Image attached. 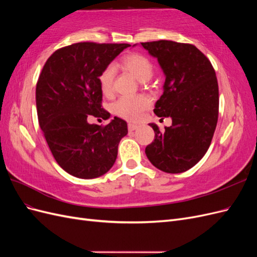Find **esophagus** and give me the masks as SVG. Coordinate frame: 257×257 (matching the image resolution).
Returning <instances> with one entry per match:
<instances>
[{
    "mask_svg": "<svg viewBox=\"0 0 257 257\" xmlns=\"http://www.w3.org/2000/svg\"><path fill=\"white\" fill-rule=\"evenodd\" d=\"M139 126L137 125V124H133V123H128V130L130 131H135L137 130Z\"/></svg>",
    "mask_w": 257,
    "mask_h": 257,
    "instance_id": "34e87169",
    "label": "esophagus"
}]
</instances>
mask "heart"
<instances>
[{
  "label": "heart",
  "instance_id": "1",
  "mask_svg": "<svg viewBox=\"0 0 257 257\" xmlns=\"http://www.w3.org/2000/svg\"><path fill=\"white\" fill-rule=\"evenodd\" d=\"M122 65L133 75L135 78L146 82L149 80L153 75V64L147 57L139 53H131L122 59ZM115 74V67L113 65H108L104 68L98 77V82L100 90L106 95L111 94L112 83ZM150 106V100L147 96L138 95L134 97L123 96L119 98L113 105V111L122 118L136 121L142 116V113Z\"/></svg>",
  "mask_w": 257,
  "mask_h": 257
}]
</instances>
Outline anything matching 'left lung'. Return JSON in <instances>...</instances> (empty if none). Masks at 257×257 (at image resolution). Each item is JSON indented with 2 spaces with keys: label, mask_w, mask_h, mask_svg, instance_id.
<instances>
[{
  "label": "left lung",
  "mask_w": 257,
  "mask_h": 257,
  "mask_svg": "<svg viewBox=\"0 0 257 257\" xmlns=\"http://www.w3.org/2000/svg\"><path fill=\"white\" fill-rule=\"evenodd\" d=\"M142 47L158 59L165 76L163 94L153 111L173 121L164 132L149 123L155 136L146 147V155L162 172H186L203 159L214 134L219 115L215 72L193 45L158 41L142 43Z\"/></svg>",
  "instance_id": "8db88e82"
}]
</instances>
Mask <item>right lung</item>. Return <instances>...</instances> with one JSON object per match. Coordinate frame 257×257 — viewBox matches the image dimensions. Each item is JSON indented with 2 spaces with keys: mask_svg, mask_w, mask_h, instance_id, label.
Instances as JSON below:
<instances>
[{
  "mask_svg": "<svg viewBox=\"0 0 257 257\" xmlns=\"http://www.w3.org/2000/svg\"><path fill=\"white\" fill-rule=\"evenodd\" d=\"M128 44L77 43L53 52L36 84L38 122L59 166L74 177L105 175L115 162L127 123L114 116L106 126L90 124V115L107 120L98 77Z\"/></svg>",
  "mask_w": 257,
  "mask_h": 257,
  "instance_id": "add662e5",
  "label": "right lung"
}]
</instances>
